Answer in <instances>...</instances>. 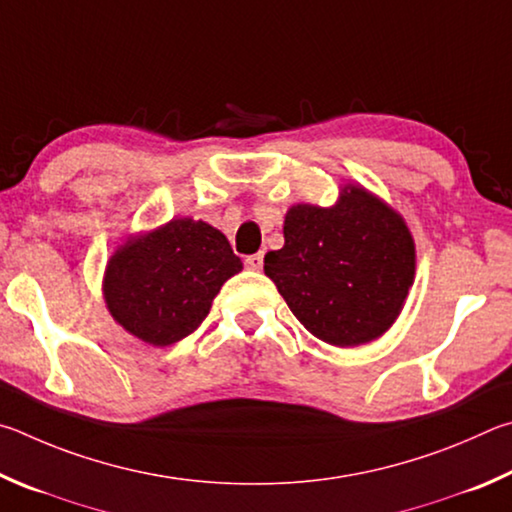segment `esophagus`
Masks as SVG:
<instances>
[{
    "label": "esophagus",
    "mask_w": 512,
    "mask_h": 512,
    "mask_svg": "<svg viewBox=\"0 0 512 512\" xmlns=\"http://www.w3.org/2000/svg\"><path fill=\"white\" fill-rule=\"evenodd\" d=\"M245 267H247V270H254V272L263 270V251H258V254L247 256V258H245Z\"/></svg>",
    "instance_id": "obj_1"
}]
</instances>
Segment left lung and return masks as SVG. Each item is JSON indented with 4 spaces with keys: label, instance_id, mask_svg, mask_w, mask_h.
I'll return each mask as SVG.
<instances>
[{
    "label": "left lung",
    "instance_id": "8db88e82",
    "mask_svg": "<svg viewBox=\"0 0 512 512\" xmlns=\"http://www.w3.org/2000/svg\"><path fill=\"white\" fill-rule=\"evenodd\" d=\"M283 236L281 249L267 251L265 274L306 330L342 348L387 333L416 274V245L400 213L346 184L330 209L294 204Z\"/></svg>",
    "mask_w": 512,
    "mask_h": 512
}]
</instances>
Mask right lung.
Segmentation results:
<instances>
[{"instance_id":"obj_1","label":"right lung","mask_w":512,"mask_h":512,"mask_svg":"<svg viewBox=\"0 0 512 512\" xmlns=\"http://www.w3.org/2000/svg\"><path fill=\"white\" fill-rule=\"evenodd\" d=\"M240 270L222 231L175 218L119 245L107 261L103 297L130 335L170 346L202 324L224 281Z\"/></svg>"}]
</instances>
